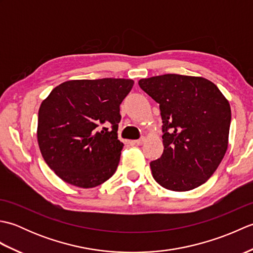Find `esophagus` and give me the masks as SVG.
<instances>
[{
	"label": "esophagus",
	"instance_id": "34e87169",
	"mask_svg": "<svg viewBox=\"0 0 253 253\" xmlns=\"http://www.w3.org/2000/svg\"><path fill=\"white\" fill-rule=\"evenodd\" d=\"M144 141H146V138L142 137V138L139 139V140H135V141H133V143L137 144V146H141V144L144 143Z\"/></svg>",
	"mask_w": 253,
	"mask_h": 253
}]
</instances>
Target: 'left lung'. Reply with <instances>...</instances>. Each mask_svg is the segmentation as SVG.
<instances>
[{
	"label": "left lung",
	"instance_id": "obj_1",
	"mask_svg": "<svg viewBox=\"0 0 253 253\" xmlns=\"http://www.w3.org/2000/svg\"><path fill=\"white\" fill-rule=\"evenodd\" d=\"M139 85L160 104L163 121V153L150 163L153 178L173 191L204 184L228 147V100L203 77L166 74L140 79Z\"/></svg>",
	"mask_w": 253,
	"mask_h": 253
}]
</instances>
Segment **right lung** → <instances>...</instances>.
<instances>
[{
    "label": "right lung",
    "instance_id": "1",
    "mask_svg": "<svg viewBox=\"0 0 253 253\" xmlns=\"http://www.w3.org/2000/svg\"><path fill=\"white\" fill-rule=\"evenodd\" d=\"M133 80H68L42 101L37 138L49 168L69 185L93 188L115 173L124 144L118 140L120 105Z\"/></svg>",
    "mask_w": 253,
    "mask_h": 253
}]
</instances>
